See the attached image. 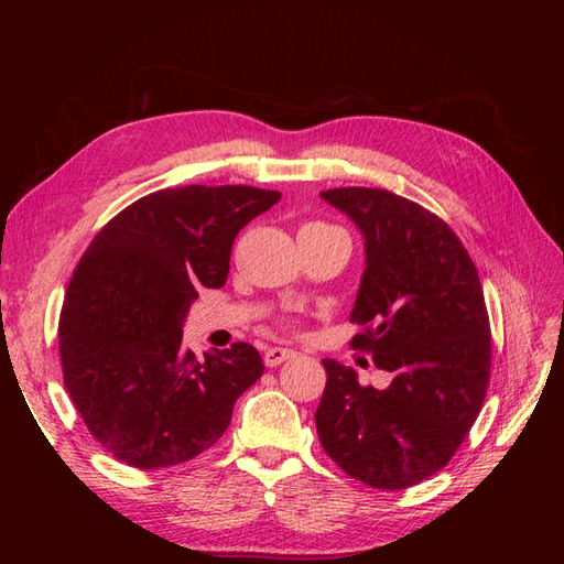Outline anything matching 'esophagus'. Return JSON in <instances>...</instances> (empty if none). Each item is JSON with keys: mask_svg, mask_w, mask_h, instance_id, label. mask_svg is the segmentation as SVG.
Listing matches in <instances>:
<instances>
[{"mask_svg": "<svg viewBox=\"0 0 564 564\" xmlns=\"http://www.w3.org/2000/svg\"><path fill=\"white\" fill-rule=\"evenodd\" d=\"M296 352L294 350H289V348H268L265 352H263V362H265V367H278V365H282L284 360H292Z\"/></svg>", "mask_w": 564, "mask_h": 564, "instance_id": "obj_1", "label": "esophagus"}]
</instances>
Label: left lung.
Wrapping results in <instances>:
<instances>
[{
  "mask_svg": "<svg viewBox=\"0 0 564 564\" xmlns=\"http://www.w3.org/2000/svg\"><path fill=\"white\" fill-rule=\"evenodd\" d=\"M322 199L365 237L367 265L350 322L352 348L392 373L386 390L360 386L336 360L327 369L317 435L340 470L377 489L429 480L480 414L491 334L480 278L445 220L381 187H334Z\"/></svg>",
  "mask_w": 564,
  "mask_h": 564,
  "instance_id": "obj_1",
  "label": "left lung"
}]
</instances>
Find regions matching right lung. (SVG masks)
<instances>
[{
    "instance_id": "add662e5",
    "label": "right lung",
    "mask_w": 564,
    "mask_h": 564,
    "mask_svg": "<svg viewBox=\"0 0 564 564\" xmlns=\"http://www.w3.org/2000/svg\"><path fill=\"white\" fill-rule=\"evenodd\" d=\"M251 185L150 193L100 228L67 284L63 381L89 433L133 468H166L209 449L261 379L249 344L197 360L183 322L197 289L228 280L237 232L280 202Z\"/></svg>"
}]
</instances>
